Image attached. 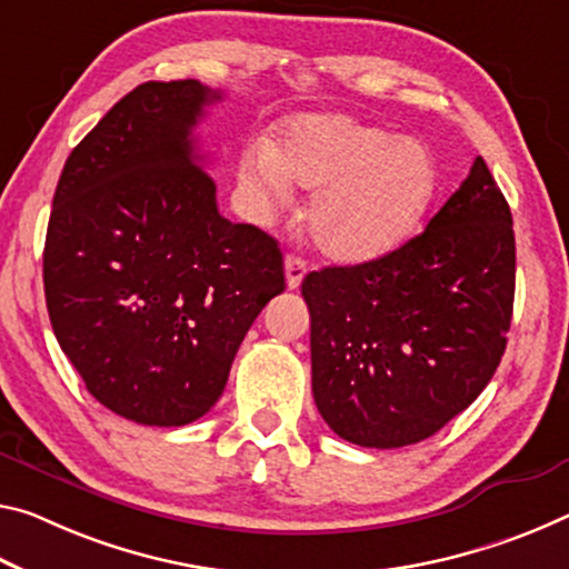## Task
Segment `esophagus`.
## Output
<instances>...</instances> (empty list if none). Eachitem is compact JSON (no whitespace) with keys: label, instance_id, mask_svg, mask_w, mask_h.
<instances>
[{"label":"esophagus","instance_id":"34e87169","mask_svg":"<svg viewBox=\"0 0 569 569\" xmlns=\"http://www.w3.org/2000/svg\"><path fill=\"white\" fill-rule=\"evenodd\" d=\"M283 268H286V286L299 288L306 276V260L301 256H286Z\"/></svg>","mask_w":569,"mask_h":569}]
</instances>
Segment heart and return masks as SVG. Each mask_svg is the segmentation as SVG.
<instances>
[{
	"label": "heart",
	"mask_w": 569,
	"mask_h": 569,
	"mask_svg": "<svg viewBox=\"0 0 569 569\" xmlns=\"http://www.w3.org/2000/svg\"><path fill=\"white\" fill-rule=\"evenodd\" d=\"M240 179L266 212L291 202L293 184L313 189L306 220L317 248L337 263H367L412 236L436 197L438 167L426 143L317 113L288 123L276 147H250Z\"/></svg>",
	"instance_id": "heart-1"
}]
</instances>
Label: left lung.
<instances>
[{
    "label": "left lung",
    "mask_w": 569,
    "mask_h": 569,
    "mask_svg": "<svg viewBox=\"0 0 569 569\" xmlns=\"http://www.w3.org/2000/svg\"><path fill=\"white\" fill-rule=\"evenodd\" d=\"M513 278L511 210L481 157L420 236L306 276L327 426L355 446L402 448L463 412L507 349Z\"/></svg>",
    "instance_id": "left-lung-1"
}]
</instances>
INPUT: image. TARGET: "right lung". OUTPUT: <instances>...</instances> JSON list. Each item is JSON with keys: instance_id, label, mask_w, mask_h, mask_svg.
Here are the masks:
<instances>
[{"instance_id": "right-lung-1", "label": "right lung", "mask_w": 569, "mask_h": 569, "mask_svg": "<svg viewBox=\"0 0 569 569\" xmlns=\"http://www.w3.org/2000/svg\"><path fill=\"white\" fill-rule=\"evenodd\" d=\"M220 90L149 80L70 151L42 252L60 349L108 410L179 428L210 412L283 256L224 220L192 129Z\"/></svg>"}]
</instances>
